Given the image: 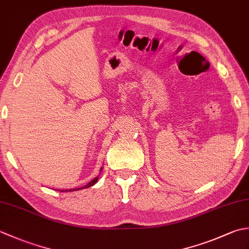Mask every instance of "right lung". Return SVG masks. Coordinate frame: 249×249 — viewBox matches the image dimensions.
Wrapping results in <instances>:
<instances>
[{
    "instance_id": "add662e5",
    "label": "right lung",
    "mask_w": 249,
    "mask_h": 249,
    "mask_svg": "<svg viewBox=\"0 0 249 249\" xmlns=\"http://www.w3.org/2000/svg\"><path fill=\"white\" fill-rule=\"evenodd\" d=\"M97 181H98V177H97V178H93L91 182H89V184H87V185H86V186L80 187V189H81V188H88V187H91V186H93V185H94L95 183H96ZM78 189H79V188H78ZM71 190H77V189H71L70 192H71ZM61 192H63V190H61ZM65 192H67V190H65Z\"/></svg>"
}]
</instances>
